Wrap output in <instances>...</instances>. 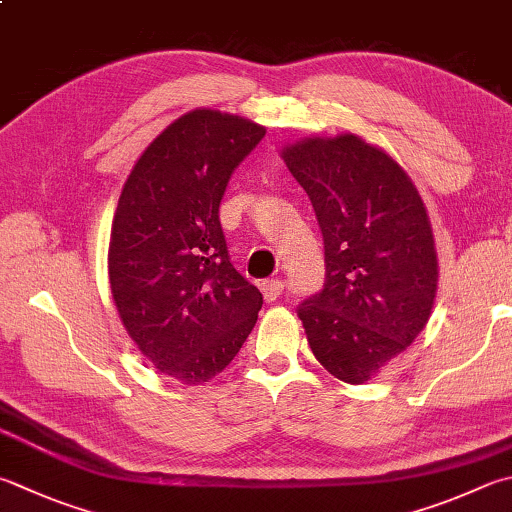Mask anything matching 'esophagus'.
<instances>
[{
	"label": "esophagus",
	"instance_id": "esophagus-1",
	"mask_svg": "<svg viewBox=\"0 0 512 512\" xmlns=\"http://www.w3.org/2000/svg\"><path fill=\"white\" fill-rule=\"evenodd\" d=\"M260 289H263V296H265V301H276L278 296L283 294V289H285V283L283 281H278V278H269V281H263L260 283Z\"/></svg>",
	"mask_w": 512,
	"mask_h": 512
}]
</instances>
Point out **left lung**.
Returning a JSON list of instances; mask_svg holds the SVG:
<instances>
[{"instance_id":"8db88e82","label":"left lung","mask_w":512,"mask_h":512,"mask_svg":"<svg viewBox=\"0 0 512 512\" xmlns=\"http://www.w3.org/2000/svg\"><path fill=\"white\" fill-rule=\"evenodd\" d=\"M312 200L325 243L323 292L298 307L316 361L361 385L417 339L435 305L439 263L408 171L356 133L281 151Z\"/></svg>"}]
</instances>
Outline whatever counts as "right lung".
<instances>
[{"label": "right lung", "mask_w": 512, "mask_h": 512, "mask_svg": "<svg viewBox=\"0 0 512 512\" xmlns=\"http://www.w3.org/2000/svg\"><path fill=\"white\" fill-rule=\"evenodd\" d=\"M265 127L194 109L133 165L109 243L113 303L158 372L200 385L223 372L254 330L263 294L231 265L220 200Z\"/></svg>", "instance_id": "obj_1"}]
</instances>
